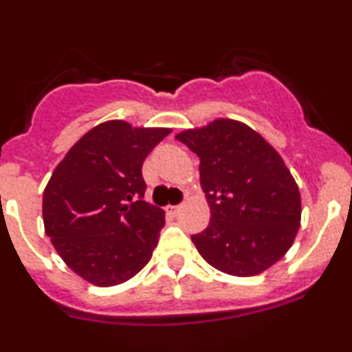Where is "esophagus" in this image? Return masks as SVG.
Listing matches in <instances>:
<instances>
[{"instance_id": "34e87169", "label": "esophagus", "mask_w": 352, "mask_h": 352, "mask_svg": "<svg viewBox=\"0 0 352 352\" xmlns=\"http://www.w3.org/2000/svg\"><path fill=\"white\" fill-rule=\"evenodd\" d=\"M180 211V206H166V212H168L170 216H177Z\"/></svg>"}]
</instances>
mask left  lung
I'll use <instances>...</instances> for the list:
<instances>
[{
    "mask_svg": "<svg viewBox=\"0 0 352 352\" xmlns=\"http://www.w3.org/2000/svg\"><path fill=\"white\" fill-rule=\"evenodd\" d=\"M199 156L211 219L192 236L199 254L225 274L250 278L281 261L301 221V196L283 156L235 119L175 134Z\"/></svg>",
    "mask_w": 352,
    "mask_h": 352,
    "instance_id": "1",
    "label": "left lung"
}]
</instances>
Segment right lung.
Returning <instances> with one entry per match:
<instances>
[{"mask_svg":"<svg viewBox=\"0 0 352 352\" xmlns=\"http://www.w3.org/2000/svg\"><path fill=\"white\" fill-rule=\"evenodd\" d=\"M170 133L105 120L83 134L52 172L42 197L45 235L85 281L120 285L150 262L165 211L143 201L141 168Z\"/></svg>","mask_w":352,"mask_h":352,"instance_id":"right-lung-1","label":"right lung"}]
</instances>
